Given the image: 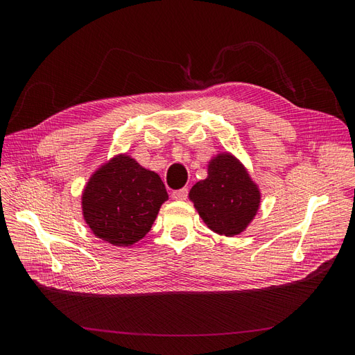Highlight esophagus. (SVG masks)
Listing matches in <instances>:
<instances>
[{"mask_svg": "<svg viewBox=\"0 0 355 355\" xmlns=\"http://www.w3.org/2000/svg\"><path fill=\"white\" fill-rule=\"evenodd\" d=\"M188 197V188H180L171 192V198L175 200H187Z\"/></svg>", "mask_w": 355, "mask_h": 355, "instance_id": "esophagus-1", "label": "esophagus"}]
</instances>
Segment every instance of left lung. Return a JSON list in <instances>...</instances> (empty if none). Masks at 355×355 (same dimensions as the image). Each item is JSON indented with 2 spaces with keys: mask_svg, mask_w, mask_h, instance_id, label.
I'll return each mask as SVG.
<instances>
[{
  "mask_svg": "<svg viewBox=\"0 0 355 355\" xmlns=\"http://www.w3.org/2000/svg\"><path fill=\"white\" fill-rule=\"evenodd\" d=\"M201 219L220 235L243 232L259 209L261 194L237 158L220 154L209 164L207 179L189 191Z\"/></svg>",
  "mask_w": 355,
  "mask_h": 355,
  "instance_id": "obj_1",
  "label": "left lung"
}]
</instances>
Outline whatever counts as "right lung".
Wrapping results in <instances>:
<instances>
[{
	"mask_svg": "<svg viewBox=\"0 0 355 355\" xmlns=\"http://www.w3.org/2000/svg\"><path fill=\"white\" fill-rule=\"evenodd\" d=\"M167 198L157 173L130 157L118 155L89 180L83 194V213L99 239L114 245H130L149 232Z\"/></svg>",
	"mask_w": 355,
	"mask_h": 355,
	"instance_id": "obj_1",
	"label": "right lung"
}]
</instances>
